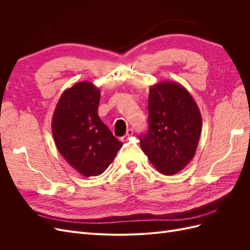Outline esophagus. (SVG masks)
<instances>
[{"instance_id": "esophagus-1", "label": "esophagus", "mask_w": 250, "mask_h": 250, "mask_svg": "<svg viewBox=\"0 0 250 250\" xmlns=\"http://www.w3.org/2000/svg\"><path fill=\"white\" fill-rule=\"evenodd\" d=\"M132 134H133V130H132V128H129V129H127V131H126V134H125L124 137L122 138V141H127V140L129 139L130 137H132Z\"/></svg>"}]
</instances>
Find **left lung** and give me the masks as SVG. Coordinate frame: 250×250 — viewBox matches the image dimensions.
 Returning <instances> with one entry per match:
<instances>
[{"label": "left lung", "mask_w": 250, "mask_h": 250, "mask_svg": "<svg viewBox=\"0 0 250 250\" xmlns=\"http://www.w3.org/2000/svg\"><path fill=\"white\" fill-rule=\"evenodd\" d=\"M146 134L140 144L150 163L164 175H173L192 161L202 130L200 110L191 94L177 82L151 85Z\"/></svg>", "instance_id": "obj_1"}]
</instances>
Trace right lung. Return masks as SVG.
<instances>
[{
  "mask_svg": "<svg viewBox=\"0 0 250 250\" xmlns=\"http://www.w3.org/2000/svg\"><path fill=\"white\" fill-rule=\"evenodd\" d=\"M100 89L78 82L60 96L52 118V133L59 153L82 176H98L115 160L123 143L98 116Z\"/></svg>",
  "mask_w": 250,
  "mask_h": 250,
  "instance_id": "obj_1",
  "label": "right lung"
}]
</instances>
